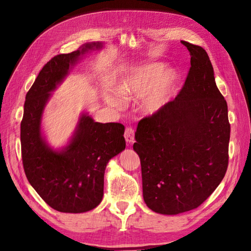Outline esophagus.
<instances>
[{
  "mask_svg": "<svg viewBox=\"0 0 251 251\" xmlns=\"http://www.w3.org/2000/svg\"><path fill=\"white\" fill-rule=\"evenodd\" d=\"M124 137L127 143H131L133 142L134 140V130L132 129L131 127H127L125 129V133H124Z\"/></svg>",
  "mask_w": 251,
  "mask_h": 251,
  "instance_id": "obj_1",
  "label": "esophagus"
}]
</instances>
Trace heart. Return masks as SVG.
<instances>
[{
	"mask_svg": "<svg viewBox=\"0 0 251 251\" xmlns=\"http://www.w3.org/2000/svg\"><path fill=\"white\" fill-rule=\"evenodd\" d=\"M179 81L174 69H165L162 62H151L138 68L126 76L118 86V93L124 98H138V110L151 117L169 104ZM108 102L118 105L112 95H107Z\"/></svg>",
	"mask_w": 251,
	"mask_h": 251,
	"instance_id": "heart-1",
	"label": "heart"
}]
</instances>
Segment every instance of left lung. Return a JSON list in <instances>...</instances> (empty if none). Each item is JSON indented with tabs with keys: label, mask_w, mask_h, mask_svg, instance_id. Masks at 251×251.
I'll list each match as a JSON object with an SVG mask.
<instances>
[{
	"label": "left lung",
	"mask_w": 251,
	"mask_h": 251,
	"mask_svg": "<svg viewBox=\"0 0 251 251\" xmlns=\"http://www.w3.org/2000/svg\"><path fill=\"white\" fill-rule=\"evenodd\" d=\"M191 68L180 92L161 111L139 122L133 150L141 161L143 198L159 214L199 207L228 166L230 124L207 52L181 41Z\"/></svg>",
	"instance_id": "1"
}]
</instances>
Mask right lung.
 <instances>
[{
  "label": "right lung",
  "instance_id": "obj_1",
  "mask_svg": "<svg viewBox=\"0 0 251 251\" xmlns=\"http://www.w3.org/2000/svg\"><path fill=\"white\" fill-rule=\"evenodd\" d=\"M101 49L102 42H91L53 57L25 98L21 122L25 175L43 201L63 213H83L98 207L104 195L107 163L126 146L124 125L99 123L88 113H81L73 136L60 150L50 147L42 134L43 111L52 92L82 55Z\"/></svg>",
  "mask_w": 251,
  "mask_h": 251
}]
</instances>
